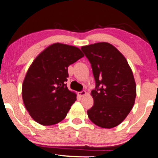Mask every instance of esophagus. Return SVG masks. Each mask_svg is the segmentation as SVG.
<instances>
[{"label": "esophagus", "instance_id": "34e87169", "mask_svg": "<svg viewBox=\"0 0 158 158\" xmlns=\"http://www.w3.org/2000/svg\"><path fill=\"white\" fill-rule=\"evenodd\" d=\"M78 94H79V95L80 96V97H83V96H85V94H86V92L85 91V90H82V91L79 92Z\"/></svg>", "mask_w": 158, "mask_h": 158}]
</instances>
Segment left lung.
Here are the masks:
<instances>
[{
    "instance_id": "obj_1",
    "label": "left lung",
    "mask_w": 158,
    "mask_h": 158,
    "mask_svg": "<svg viewBox=\"0 0 158 158\" xmlns=\"http://www.w3.org/2000/svg\"><path fill=\"white\" fill-rule=\"evenodd\" d=\"M81 50L91 64L95 81L92 90L94 105L89 118L102 128L111 129L124 120L136 95L133 73L124 56L108 43L83 46Z\"/></svg>"
}]
</instances>
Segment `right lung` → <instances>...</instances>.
Wrapping results in <instances>:
<instances>
[{
	"mask_svg": "<svg viewBox=\"0 0 158 158\" xmlns=\"http://www.w3.org/2000/svg\"><path fill=\"white\" fill-rule=\"evenodd\" d=\"M83 56L78 48L55 43L32 62L22 85V98L29 115L40 124H56L66 116L77 100L66 84L68 67Z\"/></svg>",
	"mask_w": 158,
	"mask_h": 158,
	"instance_id": "add662e5",
	"label": "right lung"
}]
</instances>
